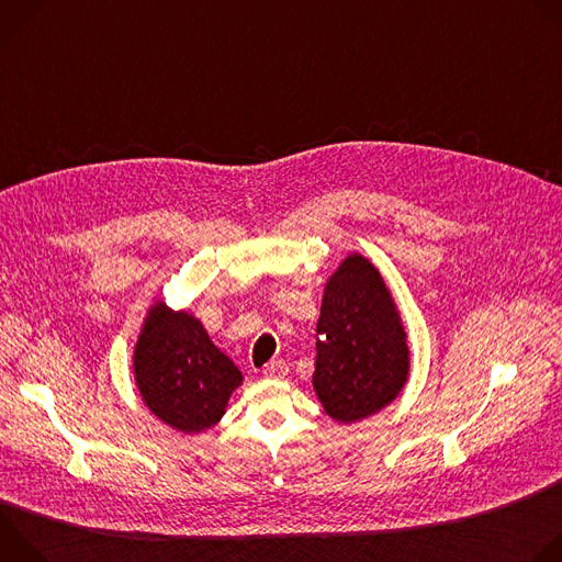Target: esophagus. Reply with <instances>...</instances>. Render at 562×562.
<instances>
[{
    "label": "esophagus",
    "mask_w": 562,
    "mask_h": 562,
    "mask_svg": "<svg viewBox=\"0 0 562 562\" xmlns=\"http://www.w3.org/2000/svg\"><path fill=\"white\" fill-rule=\"evenodd\" d=\"M265 378H271V380H280L289 373V364L284 360H271L265 369H262Z\"/></svg>",
    "instance_id": "esophagus-1"
}]
</instances>
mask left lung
<instances>
[{
    "label": "left lung",
    "mask_w": 562,
    "mask_h": 562,
    "mask_svg": "<svg viewBox=\"0 0 562 562\" xmlns=\"http://www.w3.org/2000/svg\"><path fill=\"white\" fill-rule=\"evenodd\" d=\"M409 349L391 295L362 256H349L325 289L313 386L338 423L378 414L403 391Z\"/></svg>",
    "instance_id": "obj_1"
}]
</instances>
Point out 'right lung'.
Masks as SVG:
<instances>
[{"label":"right lung","mask_w":562,"mask_h":562,"mask_svg":"<svg viewBox=\"0 0 562 562\" xmlns=\"http://www.w3.org/2000/svg\"><path fill=\"white\" fill-rule=\"evenodd\" d=\"M135 382L146 407L184 434L213 427L243 373L209 340L200 319L157 302L135 347Z\"/></svg>","instance_id":"add662e5"}]
</instances>
